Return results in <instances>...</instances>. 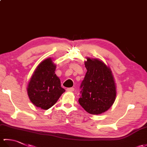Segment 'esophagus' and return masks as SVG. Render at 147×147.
<instances>
[{
	"label": "esophagus",
	"mask_w": 147,
	"mask_h": 147,
	"mask_svg": "<svg viewBox=\"0 0 147 147\" xmlns=\"http://www.w3.org/2000/svg\"><path fill=\"white\" fill-rule=\"evenodd\" d=\"M74 90V88H67V91H68V92H73Z\"/></svg>",
	"instance_id": "34e87169"
}]
</instances>
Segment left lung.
Masks as SVG:
<instances>
[{
    "instance_id": "obj_1",
    "label": "left lung",
    "mask_w": 147,
    "mask_h": 147,
    "mask_svg": "<svg viewBox=\"0 0 147 147\" xmlns=\"http://www.w3.org/2000/svg\"><path fill=\"white\" fill-rule=\"evenodd\" d=\"M87 71L80 88V104L89 114H100L113 105L116 97V85L109 66L98 59L86 57Z\"/></svg>"
}]
</instances>
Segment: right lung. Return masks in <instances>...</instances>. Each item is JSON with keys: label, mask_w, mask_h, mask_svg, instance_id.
I'll list each match as a JSON object with an SVG mask.
<instances>
[{"label": "right lung", "mask_w": 147, "mask_h": 147, "mask_svg": "<svg viewBox=\"0 0 147 147\" xmlns=\"http://www.w3.org/2000/svg\"><path fill=\"white\" fill-rule=\"evenodd\" d=\"M56 64L52 58L42 61L34 71L27 87L28 95L36 107L47 110L57 102L65 92L61 80L55 74Z\"/></svg>", "instance_id": "obj_1"}]
</instances>
